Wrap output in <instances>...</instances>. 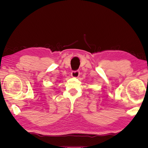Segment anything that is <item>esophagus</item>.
Masks as SVG:
<instances>
[{"label": "esophagus", "instance_id": "obj_1", "mask_svg": "<svg viewBox=\"0 0 148 148\" xmlns=\"http://www.w3.org/2000/svg\"><path fill=\"white\" fill-rule=\"evenodd\" d=\"M71 77L77 78L79 75V70L72 71H71Z\"/></svg>", "mask_w": 148, "mask_h": 148}]
</instances>
